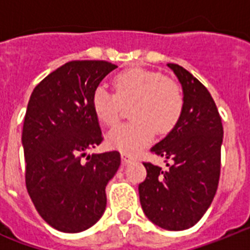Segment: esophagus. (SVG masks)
<instances>
[{"label":"esophagus","instance_id":"obj_1","mask_svg":"<svg viewBox=\"0 0 250 250\" xmlns=\"http://www.w3.org/2000/svg\"><path fill=\"white\" fill-rule=\"evenodd\" d=\"M121 160H123L124 164H129V163H131V161L134 160V158L126 155V154H121Z\"/></svg>","mask_w":250,"mask_h":250}]
</instances>
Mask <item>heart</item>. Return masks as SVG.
Masks as SVG:
<instances>
[{"mask_svg":"<svg viewBox=\"0 0 250 250\" xmlns=\"http://www.w3.org/2000/svg\"><path fill=\"white\" fill-rule=\"evenodd\" d=\"M115 94L98 87L92 95V109L106 126L119 123L123 106H131L134 121L107 134V144L127 154L139 151L151 141L154 132L165 135L175 127L184 110V94L176 81L161 72L134 67L112 80Z\"/></svg>","mask_w":250,"mask_h":250,"instance_id":"heart-1","label":"heart"}]
</instances>
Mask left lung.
Instances as JSON below:
<instances>
[{
	"label": "left lung",
	"instance_id": "obj_1",
	"mask_svg": "<svg viewBox=\"0 0 250 250\" xmlns=\"http://www.w3.org/2000/svg\"><path fill=\"white\" fill-rule=\"evenodd\" d=\"M183 86V115L151 152L167 169L143 163L146 178L139 184L141 208L154 224L184 230L202 219L215 196L220 176L223 124L210 92L176 63H167Z\"/></svg>",
	"mask_w": 250,
	"mask_h": 250
}]
</instances>
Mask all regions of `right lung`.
<instances>
[{
  "mask_svg": "<svg viewBox=\"0 0 250 250\" xmlns=\"http://www.w3.org/2000/svg\"><path fill=\"white\" fill-rule=\"evenodd\" d=\"M118 67L107 61H70L31 94L22 145L26 188L39 214L63 233L89 229L106 208V184L120 167V152L86 155L104 140L92 95Z\"/></svg>",
  "mask_w": 250,
  "mask_h": 250,
  "instance_id": "obj_1",
  "label": "right lung"
}]
</instances>
